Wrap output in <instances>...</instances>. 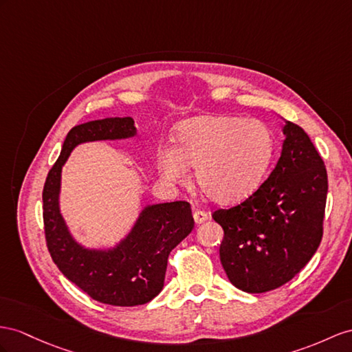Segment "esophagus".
<instances>
[{
  "instance_id": "1",
  "label": "esophagus",
  "mask_w": 352,
  "mask_h": 352,
  "mask_svg": "<svg viewBox=\"0 0 352 352\" xmlns=\"http://www.w3.org/2000/svg\"><path fill=\"white\" fill-rule=\"evenodd\" d=\"M208 217H210V214L206 211H202V210H197V211L193 212V219H195L196 224L204 223L205 220H208Z\"/></svg>"
}]
</instances>
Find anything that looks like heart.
I'll list each match as a JSON object with an SVG mask.
<instances>
[{
  "mask_svg": "<svg viewBox=\"0 0 352 352\" xmlns=\"http://www.w3.org/2000/svg\"><path fill=\"white\" fill-rule=\"evenodd\" d=\"M178 148L160 147L157 165L170 183H184L188 168L202 193L215 204L230 205L253 195L274 155V137L256 119L199 116L178 128Z\"/></svg>",
  "mask_w": 352,
  "mask_h": 352,
  "instance_id": "obj_1",
  "label": "heart"
}]
</instances>
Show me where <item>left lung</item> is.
I'll list each match as a JSON object with an SVG mask.
<instances>
[{
	"instance_id": "left-lung-1",
	"label": "left lung",
	"mask_w": 352,
	"mask_h": 352,
	"mask_svg": "<svg viewBox=\"0 0 352 352\" xmlns=\"http://www.w3.org/2000/svg\"><path fill=\"white\" fill-rule=\"evenodd\" d=\"M281 156L266 182L244 202L217 210L224 230L220 260L229 281L266 293L293 279L322 238L327 170L300 126L287 122Z\"/></svg>"
}]
</instances>
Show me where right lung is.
Segmentation results:
<instances>
[{"label":"right lung","instance_id":"right-lung-1","mask_svg":"<svg viewBox=\"0 0 352 352\" xmlns=\"http://www.w3.org/2000/svg\"><path fill=\"white\" fill-rule=\"evenodd\" d=\"M137 133L132 117H111L77 124L67 135L60 155L43 188V220L53 262L71 283L94 300L113 306H137L162 292L168 256L193 230L186 201L146 206L131 233L113 250H86L69 235L59 212L60 170L77 144L122 140Z\"/></svg>","mask_w":352,"mask_h":352}]
</instances>
